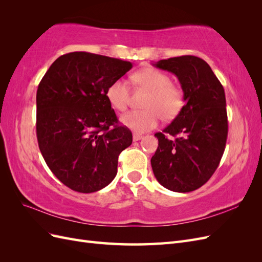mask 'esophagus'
Returning a JSON list of instances; mask_svg holds the SVG:
<instances>
[{
  "label": "esophagus",
  "instance_id": "esophagus-1",
  "mask_svg": "<svg viewBox=\"0 0 262 262\" xmlns=\"http://www.w3.org/2000/svg\"><path fill=\"white\" fill-rule=\"evenodd\" d=\"M141 139H143V137H142L141 134H138V133H134V134H133V141H134V142L140 141Z\"/></svg>",
  "mask_w": 262,
  "mask_h": 262
}]
</instances>
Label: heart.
Returning <instances> with one entry per match:
<instances>
[{
    "instance_id": "heart-1",
    "label": "heart",
    "mask_w": 262,
    "mask_h": 262,
    "mask_svg": "<svg viewBox=\"0 0 262 262\" xmlns=\"http://www.w3.org/2000/svg\"><path fill=\"white\" fill-rule=\"evenodd\" d=\"M140 89L148 92L143 110H133L121 117V123L136 132H144L155 128L160 118L171 120L184 106V93L177 85L170 83L169 76L154 68H145L132 76ZM106 96L117 112H124L130 101L129 85L118 78L109 85Z\"/></svg>"
}]
</instances>
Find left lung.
I'll list each match as a JSON object with an SVG mask.
<instances>
[{"label":"left lung","instance_id":"1","mask_svg":"<svg viewBox=\"0 0 262 262\" xmlns=\"http://www.w3.org/2000/svg\"><path fill=\"white\" fill-rule=\"evenodd\" d=\"M153 66L178 77L186 101L171 123L155 133L158 147L150 158L154 176L171 191H193L211 178L224 153L228 132L224 89L208 63L194 55Z\"/></svg>","mask_w":262,"mask_h":262}]
</instances>
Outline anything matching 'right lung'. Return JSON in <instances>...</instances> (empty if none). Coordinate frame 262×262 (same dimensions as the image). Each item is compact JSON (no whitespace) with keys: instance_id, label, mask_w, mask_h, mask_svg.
<instances>
[{"instance_id":"obj_1","label":"right lung","mask_w":262,"mask_h":262,"mask_svg":"<svg viewBox=\"0 0 262 262\" xmlns=\"http://www.w3.org/2000/svg\"><path fill=\"white\" fill-rule=\"evenodd\" d=\"M132 63L90 52L55 60L37 90V140L53 175L82 193L105 188L117 175L118 157L132 143L106 96Z\"/></svg>"}]
</instances>
